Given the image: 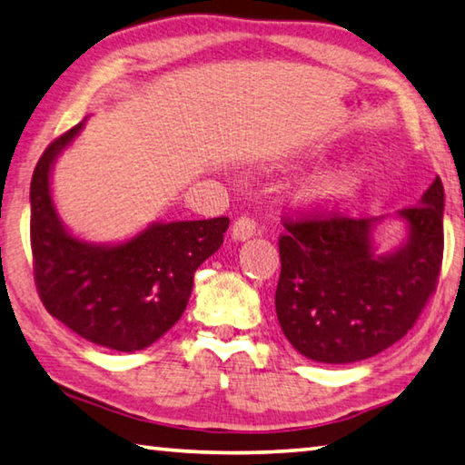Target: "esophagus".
<instances>
[{"instance_id": "34e87169", "label": "esophagus", "mask_w": 465, "mask_h": 465, "mask_svg": "<svg viewBox=\"0 0 465 465\" xmlns=\"http://www.w3.org/2000/svg\"><path fill=\"white\" fill-rule=\"evenodd\" d=\"M256 233V221L248 215H242L233 221V227H232V238L233 240H248L252 238Z\"/></svg>"}]
</instances>
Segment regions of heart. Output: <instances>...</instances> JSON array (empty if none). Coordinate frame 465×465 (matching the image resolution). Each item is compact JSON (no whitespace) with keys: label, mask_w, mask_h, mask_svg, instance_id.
<instances>
[{"label":"heart","mask_w":465,"mask_h":465,"mask_svg":"<svg viewBox=\"0 0 465 465\" xmlns=\"http://www.w3.org/2000/svg\"><path fill=\"white\" fill-rule=\"evenodd\" d=\"M360 182V175L356 169H337V172H329L321 178H316L311 186H308V198L316 204H341L350 201L356 193Z\"/></svg>","instance_id":"obj_1"}]
</instances>
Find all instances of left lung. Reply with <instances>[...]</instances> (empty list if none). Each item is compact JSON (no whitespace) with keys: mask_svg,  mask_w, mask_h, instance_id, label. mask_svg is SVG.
I'll list each match as a JSON object with an SVG mask.
<instances>
[{"mask_svg":"<svg viewBox=\"0 0 465 465\" xmlns=\"http://www.w3.org/2000/svg\"><path fill=\"white\" fill-rule=\"evenodd\" d=\"M443 182L400 215L410 238L393 254L374 256V219L337 209L283 217L277 319L302 356L348 364L377 356L414 327L437 290L443 264Z\"/></svg>","mask_w":465,"mask_h":465,"instance_id":"obj_1","label":"left lung"}]
</instances>
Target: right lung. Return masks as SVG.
I'll list each match as a JSON object with an SVG mask.
<instances>
[{
	"label": "right lung",
	"mask_w": 465,
	"mask_h": 465,
	"mask_svg": "<svg viewBox=\"0 0 465 465\" xmlns=\"http://www.w3.org/2000/svg\"><path fill=\"white\" fill-rule=\"evenodd\" d=\"M83 124L51 143L31 182L36 293L51 316L103 348L136 351L186 311L194 272L223 244L230 219L153 223L120 246H93L64 230L49 193L51 165Z\"/></svg>",
	"instance_id": "right-lung-1"
}]
</instances>
